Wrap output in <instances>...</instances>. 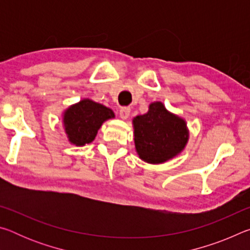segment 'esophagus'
Segmentation results:
<instances>
[{"mask_svg": "<svg viewBox=\"0 0 250 250\" xmlns=\"http://www.w3.org/2000/svg\"><path fill=\"white\" fill-rule=\"evenodd\" d=\"M130 111H131V109L129 107H122V108H120L119 116H120L121 119H124V120L128 119L129 116H130Z\"/></svg>", "mask_w": 250, "mask_h": 250, "instance_id": "obj_1", "label": "esophagus"}]
</instances>
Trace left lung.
<instances>
[{"instance_id": "obj_1", "label": "left lung", "mask_w": 250, "mask_h": 250, "mask_svg": "<svg viewBox=\"0 0 250 250\" xmlns=\"http://www.w3.org/2000/svg\"><path fill=\"white\" fill-rule=\"evenodd\" d=\"M135 151L142 161L161 164L179 155L188 141L186 121L161 101L150 104L145 115L133 118Z\"/></svg>"}]
</instances>
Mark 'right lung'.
Segmentation results:
<instances>
[{
  "instance_id": "right-lung-1",
  "label": "right lung",
  "mask_w": 250,
  "mask_h": 250,
  "mask_svg": "<svg viewBox=\"0 0 250 250\" xmlns=\"http://www.w3.org/2000/svg\"><path fill=\"white\" fill-rule=\"evenodd\" d=\"M115 117V112L110 108L89 98H83L65 110L62 125L71 145L83 146L95 140L104 121Z\"/></svg>"
}]
</instances>
